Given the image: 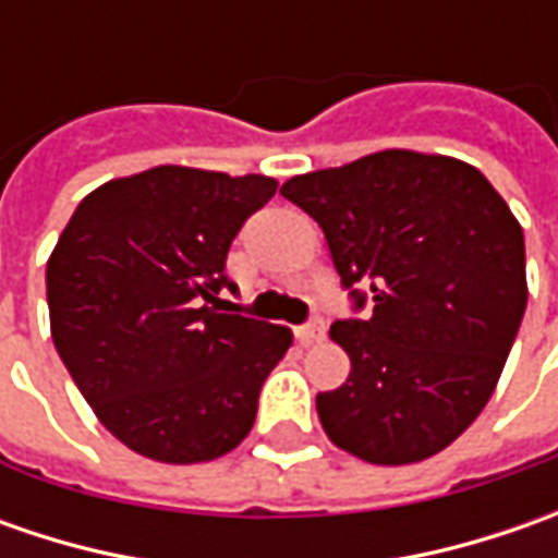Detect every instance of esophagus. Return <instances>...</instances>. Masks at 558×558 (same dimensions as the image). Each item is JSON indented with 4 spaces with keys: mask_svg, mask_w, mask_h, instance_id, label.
<instances>
[{
    "mask_svg": "<svg viewBox=\"0 0 558 558\" xmlns=\"http://www.w3.org/2000/svg\"><path fill=\"white\" fill-rule=\"evenodd\" d=\"M294 335H298V341L307 344V348H311V344H319V341L326 338V323H323V319H313L307 326H301Z\"/></svg>",
    "mask_w": 558,
    "mask_h": 558,
    "instance_id": "esophagus-1",
    "label": "esophagus"
}]
</instances>
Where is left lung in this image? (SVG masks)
<instances>
[{"mask_svg": "<svg viewBox=\"0 0 558 558\" xmlns=\"http://www.w3.org/2000/svg\"><path fill=\"white\" fill-rule=\"evenodd\" d=\"M282 195L319 223L341 286L373 313L338 319L351 356L316 395L335 447L373 465L428 460L490 400L527 304L525 235L472 163L407 148L291 177Z\"/></svg>", "mask_w": 558, "mask_h": 558, "instance_id": "left-lung-1", "label": "left lung"}]
</instances>
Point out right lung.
<instances>
[{
	"instance_id": "right-lung-1",
	"label": "right lung",
	"mask_w": 558,
	"mask_h": 558,
	"mask_svg": "<svg viewBox=\"0 0 558 558\" xmlns=\"http://www.w3.org/2000/svg\"><path fill=\"white\" fill-rule=\"evenodd\" d=\"M276 180L163 163L76 204L46 267L58 356L98 422L170 465L247 438L291 329L220 313L226 254Z\"/></svg>"
}]
</instances>
